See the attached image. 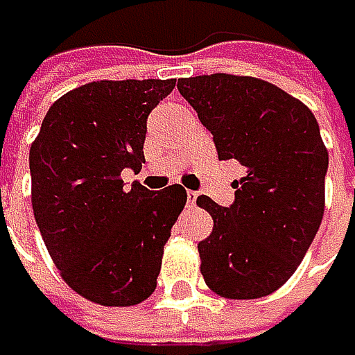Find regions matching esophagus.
<instances>
[{
	"instance_id": "obj_1",
	"label": "esophagus",
	"mask_w": 355,
	"mask_h": 355,
	"mask_svg": "<svg viewBox=\"0 0 355 355\" xmlns=\"http://www.w3.org/2000/svg\"><path fill=\"white\" fill-rule=\"evenodd\" d=\"M196 200H198V193H196V191H187V202H189L191 206L196 204Z\"/></svg>"
}]
</instances>
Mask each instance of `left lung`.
<instances>
[{
  "mask_svg": "<svg viewBox=\"0 0 355 355\" xmlns=\"http://www.w3.org/2000/svg\"><path fill=\"white\" fill-rule=\"evenodd\" d=\"M176 88L218 159L246 170L230 208L206 196L196 202L214 223L198 244L204 282L225 299L267 297L297 271L324 216L328 151L318 121L299 98L250 75H198Z\"/></svg>",
  "mask_w": 355,
  "mask_h": 355,
  "instance_id": "left-lung-1",
  "label": "left lung"
}]
</instances>
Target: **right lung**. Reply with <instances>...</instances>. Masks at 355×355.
I'll return each mask as SVG.
<instances>
[{
    "instance_id": "right-lung-1",
    "label": "right lung",
    "mask_w": 355,
    "mask_h": 355,
    "mask_svg": "<svg viewBox=\"0 0 355 355\" xmlns=\"http://www.w3.org/2000/svg\"><path fill=\"white\" fill-rule=\"evenodd\" d=\"M176 80H101L62 94L31 143V204L62 280L105 307H130L157 286L164 246L187 202L181 185L125 187L141 170L151 109Z\"/></svg>"
}]
</instances>
